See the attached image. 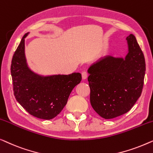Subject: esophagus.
<instances>
[{"label":"esophagus","instance_id":"esophagus-1","mask_svg":"<svg viewBox=\"0 0 153 153\" xmlns=\"http://www.w3.org/2000/svg\"><path fill=\"white\" fill-rule=\"evenodd\" d=\"M82 77L83 79H87L88 77V74L86 71H83L82 73Z\"/></svg>","mask_w":153,"mask_h":153}]
</instances>
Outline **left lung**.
Segmentation results:
<instances>
[{
    "label": "left lung",
    "mask_w": 153,
    "mask_h": 153,
    "mask_svg": "<svg viewBox=\"0 0 153 153\" xmlns=\"http://www.w3.org/2000/svg\"><path fill=\"white\" fill-rule=\"evenodd\" d=\"M128 53L125 59L107 55L88 69L90 102L98 115L111 119L130 111L140 97L146 62L136 38H126Z\"/></svg>",
    "instance_id": "left-lung-1"
}]
</instances>
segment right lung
Here are the masks:
<instances>
[{
  "mask_svg": "<svg viewBox=\"0 0 153 153\" xmlns=\"http://www.w3.org/2000/svg\"><path fill=\"white\" fill-rule=\"evenodd\" d=\"M27 34L23 36L12 59L13 91L16 100L30 114L50 120L61 112L73 89L80 82L82 76L73 73L42 76L32 71L25 56V38Z\"/></svg>",
  "mask_w": 153,
  "mask_h": 153,
  "instance_id": "1",
  "label": "right lung"
}]
</instances>
